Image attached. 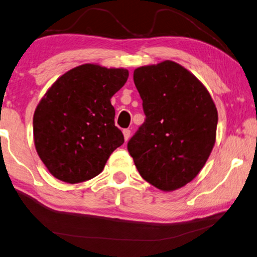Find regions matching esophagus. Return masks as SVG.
<instances>
[{"label":"esophagus","instance_id":"1","mask_svg":"<svg viewBox=\"0 0 257 257\" xmlns=\"http://www.w3.org/2000/svg\"><path fill=\"white\" fill-rule=\"evenodd\" d=\"M123 135H124L125 141H128L129 138H131V131L129 129H123Z\"/></svg>","mask_w":257,"mask_h":257}]
</instances>
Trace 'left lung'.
<instances>
[{
  "label": "left lung",
  "mask_w": 257,
  "mask_h": 257,
  "mask_svg": "<svg viewBox=\"0 0 257 257\" xmlns=\"http://www.w3.org/2000/svg\"><path fill=\"white\" fill-rule=\"evenodd\" d=\"M134 83L146 119L129 140V154L146 181L166 192L178 190L197 177L212 152L215 103L196 76L171 60L138 67Z\"/></svg>",
  "instance_id": "obj_1"
}]
</instances>
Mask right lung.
Masks as SVG:
<instances>
[{
	"label": "right lung",
	"mask_w": 257,
	"mask_h": 257,
	"mask_svg": "<svg viewBox=\"0 0 257 257\" xmlns=\"http://www.w3.org/2000/svg\"><path fill=\"white\" fill-rule=\"evenodd\" d=\"M128 76L125 69L84 64L47 90L35 109L33 134L38 155L53 177L70 184L92 179L123 145L110 99Z\"/></svg>",
	"instance_id": "1"
}]
</instances>
